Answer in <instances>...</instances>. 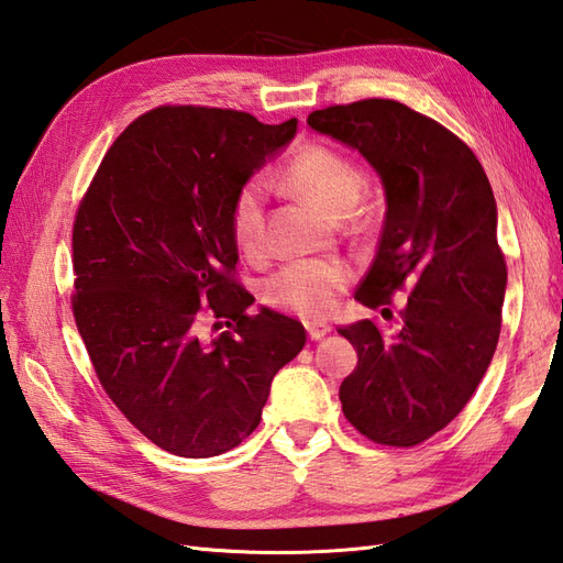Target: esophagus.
I'll return each mask as SVG.
<instances>
[{
    "mask_svg": "<svg viewBox=\"0 0 563 563\" xmlns=\"http://www.w3.org/2000/svg\"><path fill=\"white\" fill-rule=\"evenodd\" d=\"M305 325H307V333L311 341H321V338L331 331V325L325 321H307Z\"/></svg>",
    "mask_w": 563,
    "mask_h": 563,
    "instance_id": "obj_1",
    "label": "esophagus"
}]
</instances>
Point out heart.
I'll list each match as a JSON object with an SVG mask.
<instances>
[{"label":"heart","mask_w":563,"mask_h":563,"mask_svg":"<svg viewBox=\"0 0 563 563\" xmlns=\"http://www.w3.org/2000/svg\"><path fill=\"white\" fill-rule=\"evenodd\" d=\"M283 181L292 191L309 196L331 216H350L360 203L367 179L362 169L345 155L319 143L297 151L283 169ZM266 225V185L246 179L232 196L228 228L234 250L246 258H256L264 250ZM347 283V268L333 258L295 261L273 273L261 285V297L268 307L317 319L329 313L338 292Z\"/></svg>","instance_id":"1"}]
</instances>
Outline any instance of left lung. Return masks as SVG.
Wrapping results in <instances>:
<instances>
[{"instance_id":"obj_1","label":"left lung","mask_w":563,"mask_h":563,"mask_svg":"<svg viewBox=\"0 0 563 563\" xmlns=\"http://www.w3.org/2000/svg\"><path fill=\"white\" fill-rule=\"evenodd\" d=\"M307 124L357 148L386 191L382 240L355 299L378 309L410 292L396 331L372 319L338 329L357 350L343 412L374 443L417 446L465 408L499 343L506 261L489 179L467 143L398 100L331 104Z\"/></svg>"}]
</instances>
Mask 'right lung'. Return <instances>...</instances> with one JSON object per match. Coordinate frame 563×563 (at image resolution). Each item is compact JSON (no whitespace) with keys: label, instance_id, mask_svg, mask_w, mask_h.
Wrapping results in <instances>:
<instances>
[{"label":"right lung","instance_id":"add662e5","mask_svg":"<svg viewBox=\"0 0 563 563\" xmlns=\"http://www.w3.org/2000/svg\"><path fill=\"white\" fill-rule=\"evenodd\" d=\"M295 132V117L163 104L117 136L78 203L76 329L104 394L181 459L240 446L307 343L299 321L246 311L228 228L232 196ZM208 320L227 331L206 339Z\"/></svg>","mask_w":563,"mask_h":563}]
</instances>
